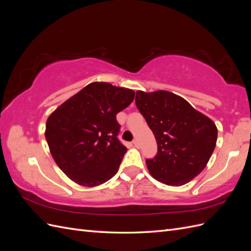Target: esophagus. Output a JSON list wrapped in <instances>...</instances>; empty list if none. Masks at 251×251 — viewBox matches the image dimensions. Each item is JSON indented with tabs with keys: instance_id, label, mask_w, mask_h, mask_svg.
Wrapping results in <instances>:
<instances>
[{
	"instance_id": "esophagus-1",
	"label": "esophagus",
	"mask_w": 251,
	"mask_h": 251,
	"mask_svg": "<svg viewBox=\"0 0 251 251\" xmlns=\"http://www.w3.org/2000/svg\"><path fill=\"white\" fill-rule=\"evenodd\" d=\"M133 144H134L135 148H137V149L140 148V144H139V142H138L137 140H134V141H133Z\"/></svg>"
}]
</instances>
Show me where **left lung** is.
Returning <instances> with one entry per match:
<instances>
[{
  "label": "left lung",
  "instance_id": "left-lung-1",
  "mask_svg": "<svg viewBox=\"0 0 251 251\" xmlns=\"http://www.w3.org/2000/svg\"><path fill=\"white\" fill-rule=\"evenodd\" d=\"M135 102L157 141V155L147 160L151 177L181 186L198 176L216 148L214 121L169 91H137Z\"/></svg>",
  "mask_w": 251,
  "mask_h": 251
}]
</instances>
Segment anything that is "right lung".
<instances>
[{
	"mask_svg": "<svg viewBox=\"0 0 251 251\" xmlns=\"http://www.w3.org/2000/svg\"><path fill=\"white\" fill-rule=\"evenodd\" d=\"M131 89L95 81L51 113L45 137L58 168L75 183L100 185L118 172L126 148L117 135V113L134 100Z\"/></svg>",
	"mask_w": 251,
	"mask_h": 251,
	"instance_id": "1",
	"label": "right lung"
}]
</instances>
